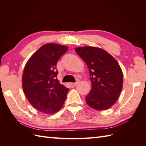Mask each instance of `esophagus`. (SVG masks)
<instances>
[{"label": "esophagus", "instance_id": "obj_1", "mask_svg": "<svg viewBox=\"0 0 146 146\" xmlns=\"http://www.w3.org/2000/svg\"><path fill=\"white\" fill-rule=\"evenodd\" d=\"M78 84V82H76V83H70V85L71 86V87H75V86H76V85Z\"/></svg>", "mask_w": 146, "mask_h": 146}]
</instances>
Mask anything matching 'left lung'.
<instances>
[{
	"instance_id": "left-lung-1",
	"label": "left lung",
	"mask_w": 146,
	"mask_h": 146,
	"mask_svg": "<svg viewBox=\"0 0 146 146\" xmlns=\"http://www.w3.org/2000/svg\"><path fill=\"white\" fill-rule=\"evenodd\" d=\"M89 69L92 83L85 100L97 110H107L115 103L122 91L123 73L112 56L101 48L85 46L75 49Z\"/></svg>"
}]
</instances>
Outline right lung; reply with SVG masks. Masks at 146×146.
Instances as JSON below:
<instances>
[{
  "label": "right lung",
  "instance_id": "right-lung-1",
  "mask_svg": "<svg viewBox=\"0 0 146 146\" xmlns=\"http://www.w3.org/2000/svg\"><path fill=\"white\" fill-rule=\"evenodd\" d=\"M68 50L66 46L53 43L41 46L24 67L22 83L24 94L32 106L46 114L61 109L68 88L57 79V62Z\"/></svg>",
  "mask_w": 146,
  "mask_h": 146
}]
</instances>
